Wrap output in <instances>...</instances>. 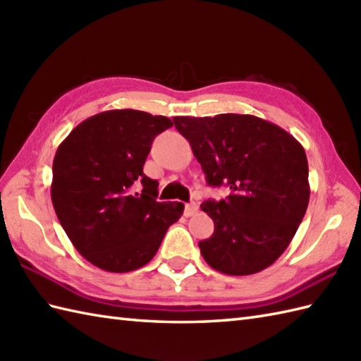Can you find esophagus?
Returning a JSON list of instances; mask_svg holds the SVG:
<instances>
[{"instance_id": "34e87169", "label": "esophagus", "mask_w": 361, "mask_h": 361, "mask_svg": "<svg viewBox=\"0 0 361 361\" xmlns=\"http://www.w3.org/2000/svg\"><path fill=\"white\" fill-rule=\"evenodd\" d=\"M198 211V204L197 203H188L186 206H185V216L186 217H190V216H194V214Z\"/></svg>"}]
</instances>
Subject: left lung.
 <instances>
[{"instance_id": "8db88e82", "label": "left lung", "mask_w": 361, "mask_h": 361, "mask_svg": "<svg viewBox=\"0 0 361 361\" xmlns=\"http://www.w3.org/2000/svg\"><path fill=\"white\" fill-rule=\"evenodd\" d=\"M209 186L226 185V200L203 202L214 221L198 242L209 267L229 276L265 270L293 239L307 211L310 186L304 147L279 126L252 114L175 116Z\"/></svg>"}]
</instances>
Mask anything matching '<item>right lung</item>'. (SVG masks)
I'll list each match as a JSON object with an SVG mask.
<instances>
[{
	"label": "right lung",
	"instance_id": "add662e5",
	"mask_svg": "<svg viewBox=\"0 0 361 361\" xmlns=\"http://www.w3.org/2000/svg\"><path fill=\"white\" fill-rule=\"evenodd\" d=\"M173 122L140 110L85 119L59 145L51 200L74 248L90 264L127 273L149 264L185 204L157 202L158 181L142 167L155 136Z\"/></svg>",
	"mask_w": 361,
	"mask_h": 361
}]
</instances>
